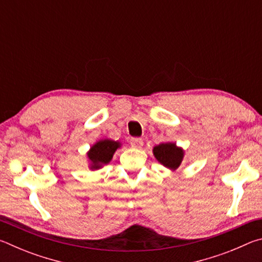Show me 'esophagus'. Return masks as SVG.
Segmentation results:
<instances>
[{"label": "esophagus", "instance_id": "1", "mask_svg": "<svg viewBox=\"0 0 262 262\" xmlns=\"http://www.w3.org/2000/svg\"><path fill=\"white\" fill-rule=\"evenodd\" d=\"M130 145L135 149H141L142 145H143V140H142V139H132L130 140Z\"/></svg>", "mask_w": 262, "mask_h": 262}]
</instances>
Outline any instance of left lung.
Segmentation results:
<instances>
[{
  "instance_id": "obj_1",
  "label": "left lung",
  "mask_w": 262,
  "mask_h": 262,
  "mask_svg": "<svg viewBox=\"0 0 262 262\" xmlns=\"http://www.w3.org/2000/svg\"><path fill=\"white\" fill-rule=\"evenodd\" d=\"M154 156L157 161L170 171H176L183 163L185 157V150L178 147L173 142H166L154 147Z\"/></svg>"
}]
</instances>
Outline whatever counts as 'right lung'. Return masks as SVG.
Wrapping results in <instances>:
<instances>
[{"mask_svg":"<svg viewBox=\"0 0 262 262\" xmlns=\"http://www.w3.org/2000/svg\"><path fill=\"white\" fill-rule=\"evenodd\" d=\"M121 148V142L111 139H103L92 144L86 152L89 168L91 171L99 170L112 161L114 152Z\"/></svg>","mask_w":262,"mask_h":262,"instance_id":"add662e5","label":"right lung"}]
</instances>
